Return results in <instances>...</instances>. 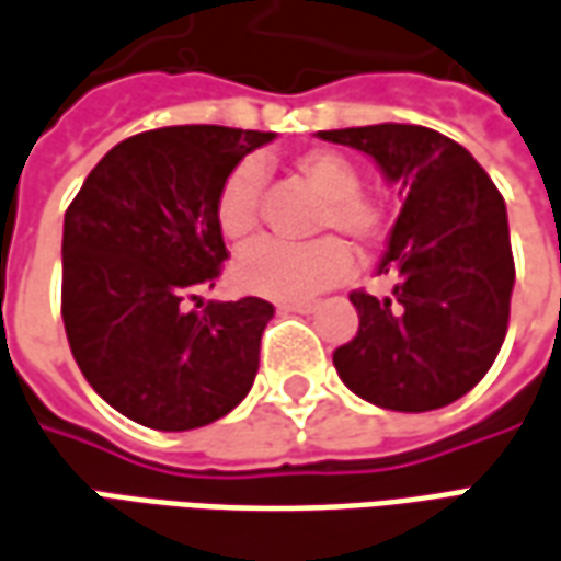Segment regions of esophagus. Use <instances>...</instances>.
<instances>
[{"instance_id":"1","label":"esophagus","mask_w":561,"mask_h":561,"mask_svg":"<svg viewBox=\"0 0 561 561\" xmlns=\"http://www.w3.org/2000/svg\"><path fill=\"white\" fill-rule=\"evenodd\" d=\"M316 300H285V304H279V310L285 312H316Z\"/></svg>"}]
</instances>
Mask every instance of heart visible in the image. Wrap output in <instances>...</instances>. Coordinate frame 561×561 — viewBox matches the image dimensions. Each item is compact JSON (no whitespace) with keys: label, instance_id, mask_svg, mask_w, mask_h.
I'll return each instance as SVG.
<instances>
[{"label":"heart","instance_id":"b5f03b06","mask_svg":"<svg viewBox=\"0 0 561 561\" xmlns=\"http://www.w3.org/2000/svg\"><path fill=\"white\" fill-rule=\"evenodd\" d=\"M297 181L310 186L322 205L312 217V232H344L359 249L371 251L387 236L383 202L362 190L359 165L331 147H310L291 159ZM261 190L264 174L257 162H242L224 178L215 196V227L220 236L242 245L261 224ZM356 257L337 236H322L307 245H285L264 239L245 249L232 264V282L249 295L300 300L329 291L353 273Z\"/></svg>","mask_w":561,"mask_h":561}]
</instances>
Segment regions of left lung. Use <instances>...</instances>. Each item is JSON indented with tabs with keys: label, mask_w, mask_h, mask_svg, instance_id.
<instances>
[{
	"label": "left lung",
	"mask_w": 561,
	"mask_h": 561,
	"mask_svg": "<svg viewBox=\"0 0 561 561\" xmlns=\"http://www.w3.org/2000/svg\"><path fill=\"white\" fill-rule=\"evenodd\" d=\"M319 137L368 152L405 193L380 261L392 295H350L359 331L334 350V368L380 409H445L489 375L506 337L516 264L504 196L457 140L424 125Z\"/></svg>",
	"instance_id": "8db88e82"
}]
</instances>
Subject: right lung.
<instances>
[{"label":"right lung","mask_w":561,"mask_h":561,"mask_svg":"<svg viewBox=\"0 0 561 561\" xmlns=\"http://www.w3.org/2000/svg\"><path fill=\"white\" fill-rule=\"evenodd\" d=\"M273 131L171 125L128 137L64 215L60 316L72 359L106 405L165 433L196 430L249 396L273 304L208 300L230 257L217 186Z\"/></svg>","instance_id":"1"}]
</instances>
